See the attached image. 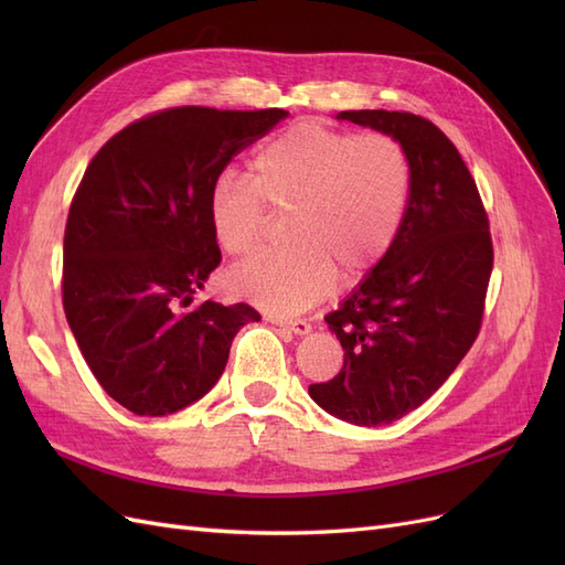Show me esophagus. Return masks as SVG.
<instances>
[{
    "mask_svg": "<svg viewBox=\"0 0 565 565\" xmlns=\"http://www.w3.org/2000/svg\"><path fill=\"white\" fill-rule=\"evenodd\" d=\"M266 320L273 322V324H280V328L295 332V334H309L311 332V322H306V320H287V318H278V316H268Z\"/></svg>",
    "mask_w": 565,
    "mask_h": 565,
    "instance_id": "esophagus-1",
    "label": "esophagus"
}]
</instances>
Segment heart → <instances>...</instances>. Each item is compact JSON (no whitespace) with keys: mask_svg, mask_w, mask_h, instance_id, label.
<instances>
[{"mask_svg":"<svg viewBox=\"0 0 565 565\" xmlns=\"http://www.w3.org/2000/svg\"><path fill=\"white\" fill-rule=\"evenodd\" d=\"M413 191L405 148L382 131L353 136L297 122L254 152L247 181L221 177L207 195L214 241L245 259L266 241L268 212L287 214L289 247L228 276L231 292L264 311L292 316L341 280L365 278L401 233Z\"/></svg>","mask_w":565,"mask_h":565,"instance_id":"1","label":"heart"}]
</instances>
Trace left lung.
Returning <instances> with one entry per match:
<instances>
[{
  "label": "left lung",
  "mask_w": 565,
  "mask_h": 565,
  "mask_svg": "<svg viewBox=\"0 0 565 565\" xmlns=\"http://www.w3.org/2000/svg\"><path fill=\"white\" fill-rule=\"evenodd\" d=\"M337 119L393 136L413 169L396 243L324 316L344 367L309 386L330 415L380 426L431 398L471 349L483 322L492 237L473 177L434 122L398 110H344Z\"/></svg>",
  "instance_id": "left-lung-1"
}]
</instances>
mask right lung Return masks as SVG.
Instances as JSON below:
<instances>
[{
	"mask_svg": "<svg viewBox=\"0 0 565 565\" xmlns=\"http://www.w3.org/2000/svg\"><path fill=\"white\" fill-rule=\"evenodd\" d=\"M289 113L181 106L136 119L84 172L63 237V309L98 384L162 417L221 377L249 303L193 295L221 264L207 195L237 152Z\"/></svg>",
	"mask_w": 565,
	"mask_h": 565,
	"instance_id": "right-lung-1",
	"label": "right lung"
}]
</instances>
